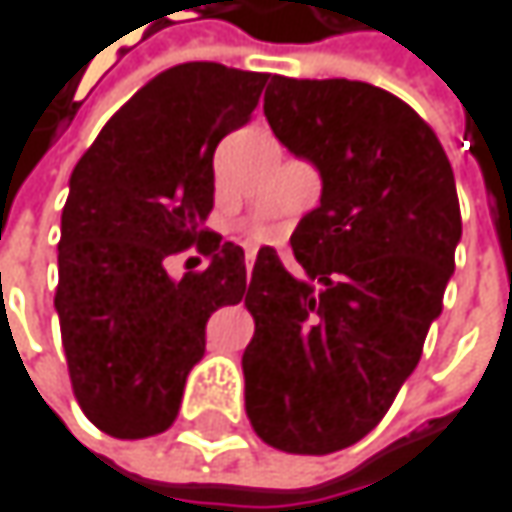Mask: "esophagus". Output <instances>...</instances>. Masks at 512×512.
Returning <instances> with one entry per match:
<instances>
[{"label":"esophagus","instance_id":"1","mask_svg":"<svg viewBox=\"0 0 512 512\" xmlns=\"http://www.w3.org/2000/svg\"><path fill=\"white\" fill-rule=\"evenodd\" d=\"M252 263H255V252H249V255H246V266H252Z\"/></svg>","mask_w":512,"mask_h":512}]
</instances>
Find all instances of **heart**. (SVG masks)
I'll return each mask as SVG.
<instances>
[{"mask_svg": "<svg viewBox=\"0 0 512 512\" xmlns=\"http://www.w3.org/2000/svg\"><path fill=\"white\" fill-rule=\"evenodd\" d=\"M252 237H255V240H275V237H278V231H275V228H257Z\"/></svg>", "mask_w": 512, "mask_h": 512, "instance_id": "heart-1", "label": "heart"}]
</instances>
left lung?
<instances>
[{"label": "left lung", "instance_id": "obj_1", "mask_svg": "<svg viewBox=\"0 0 512 512\" xmlns=\"http://www.w3.org/2000/svg\"><path fill=\"white\" fill-rule=\"evenodd\" d=\"M275 139L323 177L290 237L308 278L260 249L246 293V415L284 454L323 457L391 409L442 314L462 219L454 168L400 97L356 79L272 76Z\"/></svg>", "mask_w": 512, "mask_h": 512}]
</instances>
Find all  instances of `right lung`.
Returning <instances> with one entry per match:
<instances>
[{"label": "right lung", "mask_w": 512, "mask_h": 512, "mask_svg": "<svg viewBox=\"0 0 512 512\" xmlns=\"http://www.w3.org/2000/svg\"><path fill=\"white\" fill-rule=\"evenodd\" d=\"M269 73L186 61L156 73L100 130L61 210L55 311L85 418L115 439L165 433L204 326L246 293V255L204 228L213 154L249 124ZM211 266L174 282L171 254Z\"/></svg>", "instance_id": "obj_1"}]
</instances>
